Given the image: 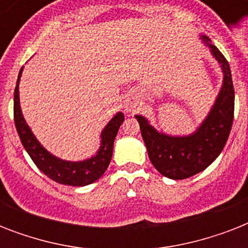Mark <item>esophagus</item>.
Masks as SVG:
<instances>
[{"mask_svg":"<svg viewBox=\"0 0 248 248\" xmlns=\"http://www.w3.org/2000/svg\"><path fill=\"white\" fill-rule=\"evenodd\" d=\"M138 105H139V100H138V97H135L134 95L127 96L124 101V108L127 113L135 112L136 108H138Z\"/></svg>","mask_w":248,"mask_h":248,"instance_id":"34e87169","label":"esophagus"}]
</instances>
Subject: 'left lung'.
I'll use <instances>...</instances> for the list:
<instances>
[{
  "mask_svg": "<svg viewBox=\"0 0 248 248\" xmlns=\"http://www.w3.org/2000/svg\"><path fill=\"white\" fill-rule=\"evenodd\" d=\"M223 71V85L200 127L190 135L172 136L157 131L145 117L136 114L148 155L161 175L181 180L203 171L225 147L234 117V89L228 60L211 40L201 36Z\"/></svg>",
  "mask_w": 248,
  "mask_h": 248,
  "instance_id": "obj_1",
  "label": "left lung"
}]
</instances>
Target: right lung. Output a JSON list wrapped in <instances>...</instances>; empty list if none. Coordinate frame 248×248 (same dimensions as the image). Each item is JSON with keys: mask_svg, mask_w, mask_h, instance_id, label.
I'll use <instances>...</instances> for the list:
<instances>
[{"mask_svg": "<svg viewBox=\"0 0 248 248\" xmlns=\"http://www.w3.org/2000/svg\"><path fill=\"white\" fill-rule=\"evenodd\" d=\"M21 73H23V68L17 76L16 87L14 93V121H15V127L19 134L21 144L29 157L46 176L59 184L71 185V186H85V185L93 184V181L101 177L110 163L113 155V143L116 139L118 128L124 121V113H117L103 128L100 134L101 140L99 151L91 158L76 161V162L58 158L56 155H51L47 149H45L41 145L23 117L20 100H19V82H20Z\"/></svg>", "mask_w": 248, "mask_h": 248, "instance_id": "right-lung-1", "label": "right lung"}]
</instances>
